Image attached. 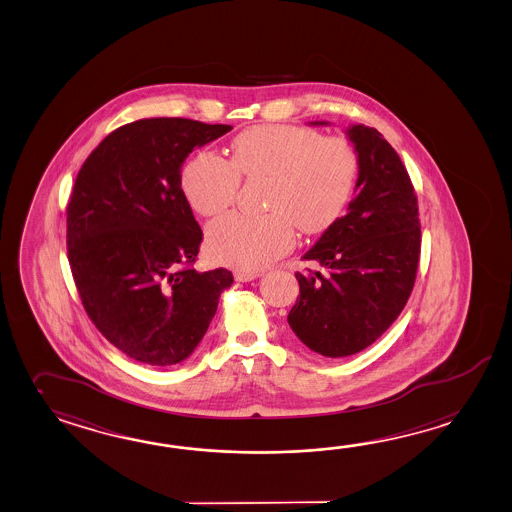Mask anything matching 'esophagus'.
<instances>
[{
	"mask_svg": "<svg viewBox=\"0 0 512 512\" xmlns=\"http://www.w3.org/2000/svg\"><path fill=\"white\" fill-rule=\"evenodd\" d=\"M261 275V272H246V270H235V272H233L235 281H239V283H248V281H253V279H257V277H261Z\"/></svg>",
	"mask_w": 512,
	"mask_h": 512,
	"instance_id": "1",
	"label": "esophagus"
}]
</instances>
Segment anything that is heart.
<instances>
[{"instance_id": "obj_1", "label": "heart", "mask_w": 512, "mask_h": 512, "mask_svg": "<svg viewBox=\"0 0 512 512\" xmlns=\"http://www.w3.org/2000/svg\"><path fill=\"white\" fill-rule=\"evenodd\" d=\"M360 159L347 137L321 136L307 126H251L231 141V158L196 154L182 172L183 193L204 216L237 202L242 178L264 180L261 216L229 215L209 226L213 259L262 270L292 250L296 228L323 233L340 218L358 180Z\"/></svg>"}]
</instances>
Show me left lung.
I'll return each mask as SVG.
<instances>
[{
    "instance_id": "8db88e82",
    "label": "left lung",
    "mask_w": 512,
    "mask_h": 512,
    "mask_svg": "<svg viewBox=\"0 0 512 512\" xmlns=\"http://www.w3.org/2000/svg\"><path fill=\"white\" fill-rule=\"evenodd\" d=\"M349 137L360 159L358 193L305 253L329 273L297 272L288 314L297 338L329 358L360 353L391 327L421 259L419 204L404 163L376 128L356 125Z\"/></svg>"
}]
</instances>
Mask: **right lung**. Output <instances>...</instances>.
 Returning <instances> with one entry per match:
<instances>
[{
    "mask_svg": "<svg viewBox=\"0 0 512 512\" xmlns=\"http://www.w3.org/2000/svg\"><path fill=\"white\" fill-rule=\"evenodd\" d=\"M231 130L182 117L115 128L82 163L68 209V261L106 340L147 365L180 364L204 338L226 268L196 272L204 233L182 189L194 148Z\"/></svg>",
    "mask_w": 512,
    "mask_h": 512,
    "instance_id": "obj_1",
    "label": "right lung"
}]
</instances>
